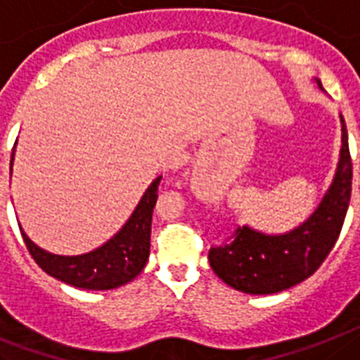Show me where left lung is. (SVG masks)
Wrapping results in <instances>:
<instances>
[{
  "mask_svg": "<svg viewBox=\"0 0 360 360\" xmlns=\"http://www.w3.org/2000/svg\"><path fill=\"white\" fill-rule=\"evenodd\" d=\"M319 89H323L317 79ZM342 148L335 179L317 210L301 226L283 236H266L237 226L224 245L208 252L219 279L239 292L268 295L308 279L331 252L345 224L352 198V155L342 115Z\"/></svg>",
  "mask_w": 360,
  "mask_h": 360,
  "instance_id": "8db88e82",
  "label": "left lung"
}]
</instances>
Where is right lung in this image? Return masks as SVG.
I'll list each match as a JSON object with an SVG mask.
<instances>
[{"label": "right lung", "mask_w": 360, "mask_h": 360, "mask_svg": "<svg viewBox=\"0 0 360 360\" xmlns=\"http://www.w3.org/2000/svg\"><path fill=\"white\" fill-rule=\"evenodd\" d=\"M159 183L161 177L150 184L124 226L98 250L74 257L49 254L34 245L21 230L27 250L43 271L76 288L112 290L130 283L148 261L152 212L158 201Z\"/></svg>", "instance_id": "add662e5"}]
</instances>
